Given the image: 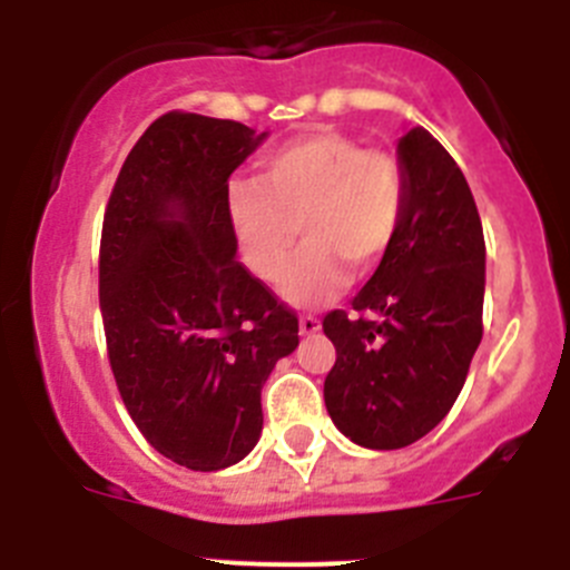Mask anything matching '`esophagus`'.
I'll list each match as a JSON object with an SVG mask.
<instances>
[{
    "label": "esophagus",
    "mask_w": 570,
    "mask_h": 570,
    "mask_svg": "<svg viewBox=\"0 0 570 570\" xmlns=\"http://www.w3.org/2000/svg\"><path fill=\"white\" fill-rule=\"evenodd\" d=\"M320 328H322V322L316 320L314 314H302V316H299V331H302V334H305V336L316 334V331H320Z\"/></svg>",
    "instance_id": "1"
}]
</instances>
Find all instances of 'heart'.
<instances>
[{"mask_svg":"<svg viewBox=\"0 0 570 570\" xmlns=\"http://www.w3.org/2000/svg\"><path fill=\"white\" fill-rule=\"evenodd\" d=\"M407 179L394 154L365 148L340 130H314L279 145L259 176L228 185V216L248 268L279 282L298 225L309 239L282 294L294 305H320L385 259L405 219Z\"/></svg>","mask_w":570,"mask_h":570,"instance_id":"obj_1","label":"heart"}]
</instances>
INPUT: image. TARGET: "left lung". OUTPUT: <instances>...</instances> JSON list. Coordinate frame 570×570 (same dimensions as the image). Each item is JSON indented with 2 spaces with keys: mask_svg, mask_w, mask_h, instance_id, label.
Masks as SVG:
<instances>
[{
  "mask_svg": "<svg viewBox=\"0 0 570 570\" xmlns=\"http://www.w3.org/2000/svg\"><path fill=\"white\" fill-rule=\"evenodd\" d=\"M405 219L356 314L331 311L322 331L336 362L325 405L356 445L394 451L440 425L482 340L485 236L454 156L425 128L400 142Z\"/></svg>",
  "mask_w": 570,
  "mask_h": 570,
  "instance_id": "8db88e82",
  "label": "left lung"
}]
</instances>
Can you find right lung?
<instances>
[{"mask_svg": "<svg viewBox=\"0 0 570 570\" xmlns=\"http://www.w3.org/2000/svg\"><path fill=\"white\" fill-rule=\"evenodd\" d=\"M265 139L234 119L168 110L116 176L99 242V308L116 387L176 465L250 454L262 385L299 320L236 259L228 176Z\"/></svg>", "mask_w": 570, "mask_h": 570, "instance_id": "obj_1", "label": "right lung"}]
</instances>
